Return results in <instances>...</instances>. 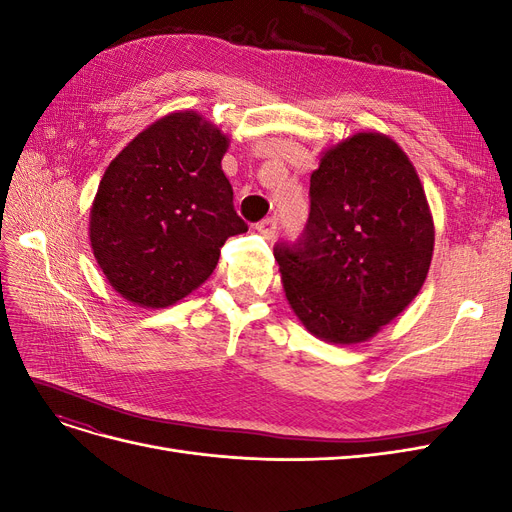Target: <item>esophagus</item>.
Masks as SVG:
<instances>
[{
    "mask_svg": "<svg viewBox=\"0 0 512 512\" xmlns=\"http://www.w3.org/2000/svg\"><path fill=\"white\" fill-rule=\"evenodd\" d=\"M256 230H258L260 235L265 237V239H273V237H275V232H277V220H275V218H265V220H260V222L256 224Z\"/></svg>",
    "mask_w": 512,
    "mask_h": 512,
    "instance_id": "34e87169",
    "label": "esophagus"
}]
</instances>
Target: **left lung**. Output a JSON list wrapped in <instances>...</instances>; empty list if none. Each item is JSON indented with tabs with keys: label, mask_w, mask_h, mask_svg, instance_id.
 I'll return each instance as SVG.
<instances>
[{
	"label": "left lung",
	"mask_w": 512,
	"mask_h": 512,
	"mask_svg": "<svg viewBox=\"0 0 512 512\" xmlns=\"http://www.w3.org/2000/svg\"><path fill=\"white\" fill-rule=\"evenodd\" d=\"M433 220L412 162L393 138L359 132L324 151L309 179L299 241L273 256L292 312L331 344H359L425 284Z\"/></svg>",
	"instance_id": "left-lung-1"
}]
</instances>
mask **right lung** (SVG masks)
<instances>
[{
	"mask_svg": "<svg viewBox=\"0 0 512 512\" xmlns=\"http://www.w3.org/2000/svg\"><path fill=\"white\" fill-rule=\"evenodd\" d=\"M228 138L194 111L151 123L108 164L89 213L98 265L123 299L168 307L213 273L247 232L222 170Z\"/></svg>",
	"mask_w": 512,
	"mask_h": 512,
	"instance_id": "obj_1",
	"label": "right lung"
}]
</instances>
